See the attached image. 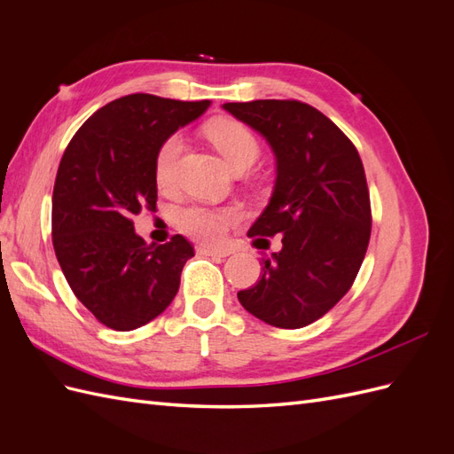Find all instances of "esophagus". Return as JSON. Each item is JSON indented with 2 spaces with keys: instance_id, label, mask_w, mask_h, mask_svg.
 <instances>
[{
  "instance_id": "esophagus-1",
  "label": "esophagus",
  "mask_w": 454,
  "mask_h": 454,
  "mask_svg": "<svg viewBox=\"0 0 454 454\" xmlns=\"http://www.w3.org/2000/svg\"><path fill=\"white\" fill-rule=\"evenodd\" d=\"M197 252H199V254H202V255H214V257H227V255H229V252H227V250L210 248V246H199Z\"/></svg>"
}]
</instances>
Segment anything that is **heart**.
I'll return each instance as SVG.
<instances>
[{
  "instance_id": "b5f03b06",
  "label": "heart",
  "mask_w": 454,
  "mask_h": 454,
  "mask_svg": "<svg viewBox=\"0 0 454 454\" xmlns=\"http://www.w3.org/2000/svg\"><path fill=\"white\" fill-rule=\"evenodd\" d=\"M208 138L232 170L239 167H252L259 157L261 147L255 134L240 121L217 119L208 127ZM182 149L184 140L180 134H172L160 144L155 155V180L160 187H168L172 184ZM237 217V208L193 204L177 212V227L197 240L219 242Z\"/></svg>"
}]
</instances>
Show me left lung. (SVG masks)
<instances>
[{
    "label": "left lung",
    "instance_id": "left-lung-1",
    "mask_svg": "<svg viewBox=\"0 0 454 454\" xmlns=\"http://www.w3.org/2000/svg\"><path fill=\"white\" fill-rule=\"evenodd\" d=\"M223 109L263 134L277 157L270 202L248 237L282 235V250L261 259L259 282L239 292V301L269 325L305 327L345 297L367 252L371 204L358 149L305 102H231Z\"/></svg>",
    "mask_w": 454,
    "mask_h": 454
}]
</instances>
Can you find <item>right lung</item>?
Listing matches in <instances>:
<instances>
[{
  "label": "right lung",
  "mask_w": 454,
  "mask_h": 454,
  "mask_svg": "<svg viewBox=\"0 0 454 454\" xmlns=\"http://www.w3.org/2000/svg\"><path fill=\"white\" fill-rule=\"evenodd\" d=\"M208 100L129 94L92 114L67 144L52 191V246L75 297L94 318L130 332L167 309L193 246L182 235L147 246L132 215L155 210V155Z\"/></svg>",
  "instance_id": "1"
}]
</instances>
